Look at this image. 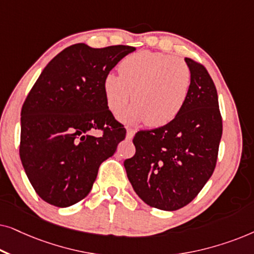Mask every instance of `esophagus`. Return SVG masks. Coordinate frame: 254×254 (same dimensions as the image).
<instances>
[{
  "label": "esophagus",
  "mask_w": 254,
  "mask_h": 254,
  "mask_svg": "<svg viewBox=\"0 0 254 254\" xmlns=\"http://www.w3.org/2000/svg\"><path fill=\"white\" fill-rule=\"evenodd\" d=\"M134 135H135V129H131V128H128L127 129V135H126V138L127 140H131V138L134 137Z\"/></svg>",
  "instance_id": "esophagus-1"
}]
</instances>
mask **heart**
Listing matches in <instances>:
<instances>
[{
	"mask_svg": "<svg viewBox=\"0 0 254 254\" xmlns=\"http://www.w3.org/2000/svg\"><path fill=\"white\" fill-rule=\"evenodd\" d=\"M190 84L192 71L182 59L140 51L121 61L120 74L109 72L104 77L103 90L114 114L120 113L133 98L135 103L120 116L125 123L145 121L149 127H161L182 112Z\"/></svg>",
	"mask_w": 254,
	"mask_h": 254,
	"instance_id": "obj_1",
	"label": "heart"
}]
</instances>
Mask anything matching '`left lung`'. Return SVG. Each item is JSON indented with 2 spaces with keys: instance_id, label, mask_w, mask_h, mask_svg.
I'll list each match as a JSON object with an SVG mask.
<instances>
[{
  "instance_id": "obj_1",
  "label": "left lung",
  "mask_w": 254,
  "mask_h": 254,
  "mask_svg": "<svg viewBox=\"0 0 254 254\" xmlns=\"http://www.w3.org/2000/svg\"><path fill=\"white\" fill-rule=\"evenodd\" d=\"M192 84L185 106L165 126L134 136L136 152L124 163L138 196L150 207L177 210L189 204L213 175L222 136L215 84L202 64L185 58Z\"/></svg>"
}]
</instances>
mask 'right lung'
<instances>
[{
  "instance_id": "obj_1",
  "label": "right lung",
  "mask_w": 254,
  "mask_h": 254,
  "mask_svg": "<svg viewBox=\"0 0 254 254\" xmlns=\"http://www.w3.org/2000/svg\"><path fill=\"white\" fill-rule=\"evenodd\" d=\"M135 47L71 45L52 59L20 113L19 156L38 195L69 207L88 195L102 163L117 150L126 129L114 119L104 77ZM102 129L103 135L89 131Z\"/></svg>"
}]
</instances>
